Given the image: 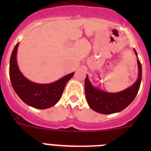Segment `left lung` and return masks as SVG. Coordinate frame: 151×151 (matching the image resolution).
I'll return each mask as SVG.
<instances>
[{"instance_id": "left-lung-1", "label": "left lung", "mask_w": 151, "mask_h": 151, "mask_svg": "<svg viewBox=\"0 0 151 151\" xmlns=\"http://www.w3.org/2000/svg\"><path fill=\"white\" fill-rule=\"evenodd\" d=\"M135 53L137 55L136 50ZM138 58V57H137ZM139 75L133 85L122 92L110 93L95 88L90 83L88 77L85 80V97L88 104L92 110L103 114H111L122 111L134 100L138 93L142 80V65L137 59Z\"/></svg>"}]
</instances>
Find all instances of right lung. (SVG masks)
<instances>
[{"mask_svg": "<svg viewBox=\"0 0 151 151\" xmlns=\"http://www.w3.org/2000/svg\"><path fill=\"white\" fill-rule=\"evenodd\" d=\"M19 43L10 59L9 76L13 89L26 104L37 109H47L56 104L61 98L65 85L74 74L69 73L51 84H37L25 78L18 67L16 55Z\"/></svg>", "mask_w": 151, "mask_h": 151, "instance_id": "obj_1", "label": "right lung"}]
</instances>
